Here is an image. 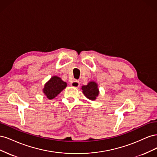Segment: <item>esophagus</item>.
Returning a JSON list of instances; mask_svg holds the SVG:
<instances>
[{"label":"esophagus","instance_id":"34e87169","mask_svg":"<svg viewBox=\"0 0 157 157\" xmlns=\"http://www.w3.org/2000/svg\"><path fill=\"white\" fill-rule=\"evenodd\" d=\"M70 84H71V86L75 87V88H78L80 86V82H79L78 80H73L72 82H71Z\"/></svg>","mask_w":157,"mask_h":157}]
</instances>
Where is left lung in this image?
Returning a JSON list of instances; mask_svg holds the SVG:
<instances>
[{
  "mask_svg": "<svg viewBox=\"0 0 157 157\" xmlns=\"http://www.w3.org/2000/svg\"><path fill=\"white\" fill-rule=\"evenodd\" d=\"M81 89L83 94L90 100L95 101L99 96L98 84L95 81L89 82L87 85L82 86Z\"/></svg>",
  "mask_w": 157,
  "mask_h": 157,
  "instance_id": "obj_1",
  "label": "left lung"
}]
</instances>
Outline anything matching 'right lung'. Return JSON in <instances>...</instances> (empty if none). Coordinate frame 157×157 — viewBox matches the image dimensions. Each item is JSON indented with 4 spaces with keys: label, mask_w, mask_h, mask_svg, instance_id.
Returning <instances> with one entry per match:
<instances>
[{
    "label": "right lung",
    "mask_w": 157,
    "mask_h": 157,
    "mask_svg": "<svg viewBox=\"0 0 157 157\" xmlns=\"http://www.w3.org/2000/svg\"><path fill=\"white\" fill-rule=\"evenodd\" d=\"M67 87V82L58 76H53L44 86L42 92L49 99L55 98L58 95Z\"/></svg>",
    "instance_id": "obj_1"
}]
</instances>
